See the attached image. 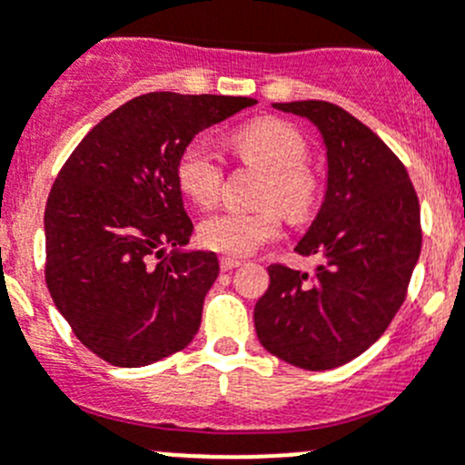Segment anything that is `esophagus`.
Instances as JSON below:
<instances>
[{"instance_id":"34e87169","label":"esophagus","mask_w":465,"mask_h":465,"mask_svg":"<svg viewBox=\"0 0 465 465\" xmlns=\"http://www.w3.org/2000/svg\"><path fill=\"white\" fill-rule=\"evenodd\" d=\"M241 262H242V261L232 259V256H223V259H220V270H223V272H229V270H233V267L241 265Z\"/></svg>"}]
</instances>
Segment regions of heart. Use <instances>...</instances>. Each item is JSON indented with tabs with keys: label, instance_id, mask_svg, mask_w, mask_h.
Wrapping results in <instances>:
<instances>
[{
	"label": "heart",
	"instance_id": "heart-1",
	"mask_svg": "<svg viewBox=\"0 0 465 465\" xmlns=\"http://www.w3.org/2000/svg\"><path fill=\"white\" fill-rule=\"evenodd\" d=\"M242 162L270 175L262 189V204H279L290 220H306L317 203V177L303 166L306 142L290 125L261 119L232 137ZM177 182L195 204L209 206L223 186V163L206 139H193L177 159ZM281 211L265 206L259 211L224 209L200 224V241L209 250L227 256L254 254L262 242L281 233Z\"/></svg>",
	"mask_w": 465,
	"mask_h": 465
}]
</instances>
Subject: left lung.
<instances>
[{"label":"left lung","mask_w":465,"mask_h":465,"mask_svg":"<svg viewBox=\"0 0 465 465\" xmlns=\"http://www.w3.org/2000/svg\"><path fill=\"white\" fill-rule=\"evenodd\" d=\"M303 116L326 148V191L294 252L312 274L270 265L256 302L261 344L292 367L326 371L358 358L405 302L420 254V209L401 159L376 133L326 101L272 103Z\"/></svg>","instance_id":"left-lung-1"}]
</instances>
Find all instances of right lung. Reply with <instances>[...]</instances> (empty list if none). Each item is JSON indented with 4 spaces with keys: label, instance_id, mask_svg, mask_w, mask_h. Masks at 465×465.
I'll return each mask as SVG.
<instances>
[{
    "label": "right lung",
    "instance_id": "add662e5",
    "mask_svg": "<svg viewBox=\"0 0 465 465\" xmlns=\"http://www.w3.org/2000/svg\"><path fill=\"white\" fill-rule=\"evenodd\" d=\"M254 103L143 94L94 125L55 177L45 209L46 285L74 335L105 362L145 367L198 332L220 265L213 252L186 250L193 223L177 159L195 134Z\"/></svg>",
    "mask_w": 465,
    "mask_h": 465
}]
</instances>
